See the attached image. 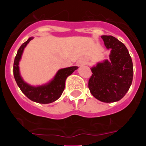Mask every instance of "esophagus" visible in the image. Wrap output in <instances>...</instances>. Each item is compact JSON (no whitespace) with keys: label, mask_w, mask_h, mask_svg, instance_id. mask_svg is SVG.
<instances>
[{"label":"esophagus","mask_w":146,"mask_h":146,"mask_svg":"<svg viewBox=\"0 0 146 146\" xmlns=\"http://www.w3.org/2000/svg\"><path fill=\"white\" fill-rule=\"evenodd\" d=\"M78 66H81V65H82L84 64V61L82 58H80V60L78 61Z\"/></svg>","instance_id":"1"}]
</instances>
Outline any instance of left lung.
I'll return each instance as SVG.
<instances>
[{
  "label": "left lung",
  "instance_id": "obj_1",
  "mask_svg": "<svg viewBox=\"0 0 146 146\" xmlns=\"http://www.w3.org/2000/svg\"><path fill=\"white\" fill-rule=\"evenodd\" d=\"M110 59L98 62L91 68L92 75L88 82L91 94L103 102H114L124 97L133 80L131 58L126 46L112 36H101Z\"/></svg>",
  "mask_w": 146,
  "mask_h": 146
}]
</instances>
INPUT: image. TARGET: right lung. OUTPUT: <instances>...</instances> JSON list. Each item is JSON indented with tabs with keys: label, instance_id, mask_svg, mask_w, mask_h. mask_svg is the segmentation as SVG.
I'll use <instances>...</instances> for the list:
<instances>
[{
	"label": "right lung",
	"instance_id": "obj_1",
	"mask_svg": "<svg viewBox=\"0 0 146 146\" xmlns=\"http://www.w3.org/2000/svg\"><path fill=\"white\" fill-rule=\"evenodd\" d=\"M33 39V36L29 37L25 43L21 45L17 51L13 64V74L15 80L20 89L30 100L39 104H49L57 100L61 96L64 90L66 78L75 70H77L78 67L71 66L59 69L49 82L43 85L35 86L28 84L23 80L20 75L19 64L25 48Z\"/></svg>",
	"mask_w": 146,
	"mask_h": 146
}]
</instances>
